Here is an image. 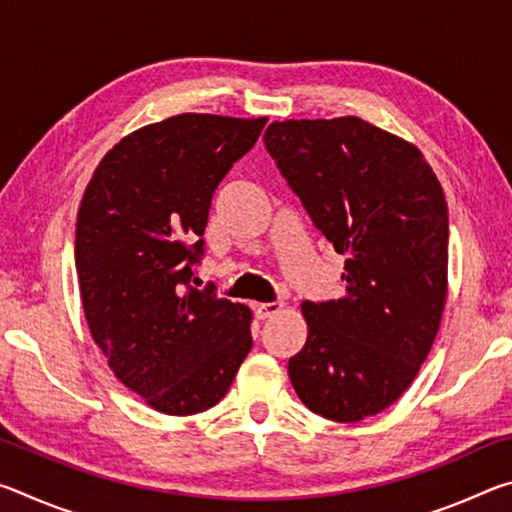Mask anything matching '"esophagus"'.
I'll use <instances>...</instances> for the list:
<instances>
[{
    "label": "esophagus",
    "mask_w": 512,
    "mask_h": 512,
    "mask_svg": "<svg viewBox=\"0 0 512 512\" xmlns=\"http://www.w3.org/2000/svg\"><path fill=\"white\" fill-rule=\"evenodd\" d=\"M284 309V302H262V305H255V316L259 320H266L275 314H280Z\"/></svg>",
    "instance_id": "obj_1"
}]
</instances>
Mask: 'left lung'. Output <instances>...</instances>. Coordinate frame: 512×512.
<instances>
[{
    "instance_id": "obj_1",
    "label": "left lung",
    "mask_w": 512,
    "mask_h": 512,
    "mask_svg": "<svg viewBox=\"0 0 512 512\" xmlns=\"http://www.w3.org/2000/svg\"><path fill=\"white\" fill-rule=\"evenodd\" d=\"M264 142L311 221L345 255V296L302 302L289 377L309 411L359 422L411 386L447 302V201L418 146L361 117L284 119Z\"/></svg>"
}]
</instances>
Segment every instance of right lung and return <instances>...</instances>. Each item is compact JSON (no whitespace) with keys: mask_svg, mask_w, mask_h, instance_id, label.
Listing matches in <instances>:
<instances>
[{"mask_svg":"<svg viewBox=\"0 0 512 512\" xmlns=\"http://www.w3.org/2000/svg\"><path fill=\"white\" fill-rule=\"evenodd\" d=\"M264 126L201 112L142 126L103 155L81 198L74 259L90 334L164 415L219 404L253 348V311L189 280L214 189Z\"/></svg>","mask_w":512,"mask_h":512,"instance_id":"add662e5","label":"right lung"}]
</instances>
